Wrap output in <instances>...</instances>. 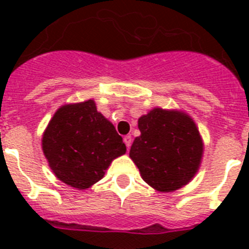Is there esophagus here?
<instances>
[{"instance_id": "obj_1", "label": "esophagus", "mask_w": 249, "mask_h": 249, "mask_svg": "<svg viewBox=\"0 0 249 249\" xmlns=\"http://www.w3.org/2000/svg\"><path fill=\"white\" fill-rule=\"evenodd\" d=\"M123 141H124V143H126L127 148H129L132 144V138L131 136H124V138H123Z\"/></svg>"}]
</instances>
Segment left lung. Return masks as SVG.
<instances>
[{"instance_id": "left-lung-1", "label": "left lung", "mask_w": 249, "mask_h": 249, "mask_svg": "<svg viewBox=\"0 0 249 249\" xmlns=\"http://www.w3.org/2000/svg\"><path fill=\"white\" fill-rule=\"evenodd\" d=\"M140 137L129 157L143 181L160 192H173L195 177L203 143L196 123L181 111L153 108L138 120Z\"/></svg>"}]
</instances>
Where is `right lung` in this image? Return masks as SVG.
Returning a JSON list of instances; mask_svg holds the SVG:
<instances>
[{
	"label": "right lung",
	"mask_w": 249,
	"mask_h": 249,
	"mask_svg": "<svg viewBox=\"0 0 249 249\" xmlns=\"http://www.w3.org/2000/svg\"><path fill=\"white\" fill-rule=\"evenodd\" d=\"M42 149L59 181L87 190L105 176L114 158L126 153V144L89 100L57 109L43 133Z\"/></svg>",
	"instance_id": "right-lung-1"
}]
</instances>
